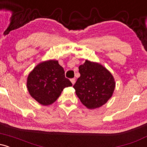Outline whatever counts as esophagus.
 Masks as SVG:
<instances>
[{
	"label": "esophagus",
	"instance_id": "1",
	"mask_svg": "<svg viewBox=\"0 0 147 147\" xmlns=\"http://www.w3.org/2000/svg\"><path fill=\"white\" fill-rule=\"evenodd\" d=\"M70 81H71V82H72V84H75V78H73V79H70Z\"/></svg>",
	"mask_w": 147,
	"mask_h": 147
}]
</instances>
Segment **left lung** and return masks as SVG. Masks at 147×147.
I'll return each instance as SVG.
<instances>
[{
	"label": "left lung",
	"mask_w": 147,
	"mask_h": 147,
	"mask_svg": "<svg viewBox=\"0 0 147 147\" xmlns=\"http://www.w3.org/2000/svg\"><path fill=\"white\" fill-rule=\"evenodd\" d=\"M80 77L73 88L81 102L89 109L105 104L113 94L115 82L112 74L102 64L86 60L79 67Z\"/></svg>",
	"instance_id": "1"
}]
</instances>
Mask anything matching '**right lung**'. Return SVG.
Instances as JSON below:
<instances>
[{
  "instance_id": "right-lung-1",
  "label": "right lung",
  "mask_w": 147,
  "mask_h": 147,
  "mask_svg": "<svg viewBox=\"0 0 147 147\" xmlns=\"http://www.w3.org/2000/svg\"><path fill=\"white\" fill-rule=\"evenodd\" d=\"M72 86L70 81L65 77L63 68L57 60L50 59L38 63L27 79L30 95L43 106L53 104L65 88Z\"/></svg>"
}]
</instances>
